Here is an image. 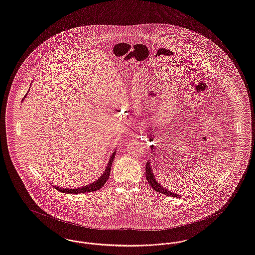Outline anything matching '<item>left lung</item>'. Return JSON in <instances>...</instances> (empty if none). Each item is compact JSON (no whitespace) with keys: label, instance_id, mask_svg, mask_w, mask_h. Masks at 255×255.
<instances>
[{"label":"left lung","instance_id":"obj_1","mask_svg":"<svg viewBox=\"0 0 255 255\" xmlns=\"http://www.w3.org/2000/svg\"><path fill=\"white\" fill-rule=\"evenodd\" d=\"M145 173H146V178L148 183L152 186L153 190H155L156 192L160 193V194H165V195H169V196H175V197H181V195L179 194H174L171 191H168L167 189H165L163 186H161L158 183L155 179V176L153 175V169L151 166V160H148L146 166H145Z\"/></svg>","mask_w":255,"mask_h":255}]
</instances>
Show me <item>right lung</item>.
Listing matches in <instances>:
<instances>
[{"instance_id": "obj_1", "label": "right lung", "mask_w": 255, "mask_h": 255, "mask_svg": "<svg viewBox=\"0 0 255 255\" xmlns=\"http://www.w3.org/2000/svg\"><path fill=\"white\" fill-rule=\"evenodd\" d=\"M27 95V94H26ZM26 95L23 97L22 99V102L24 101V99L26 98ZM117 153V151L113 152L110 158H109V161L107 163V166L105 167V170L104 172L102 173V175L96 180L94 181L93 183L87 184V185H84L82 187H79V188H73V189H69V188H60V187H57V186H54L57 190L61 191V193H64V194H82V193H90V192H94V191H98L100 189H102V186L104 184L106 183L108 177L110 176V173H111V166H112L113 160L115 158V154Z\"/></svg>"}]
</instances>
